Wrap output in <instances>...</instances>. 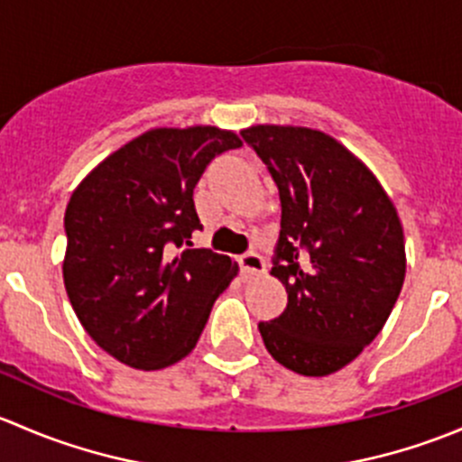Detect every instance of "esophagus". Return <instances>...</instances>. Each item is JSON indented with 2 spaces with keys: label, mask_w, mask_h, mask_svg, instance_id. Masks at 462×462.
Wrapping results in <instances>:
<instances>
[{
  "label": "esophagus",
  "mask_w": 462,
  "mask_h": 462,
  "mask_svg": "<svg viewBox=\"0 0 462 462\" xmlns=\"http://www.w3.org/2000/svg\"><path fill=\"white\" fill-rule=\"evenodd\" d=\"M239 263H241V270H244L245 274H261V273H265V261L257 253H245L244 257L239 259Z\"/></svg>",
  "instance_id": "obj_1"
}]
</instances>
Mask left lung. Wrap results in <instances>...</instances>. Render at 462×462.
I'll list each match as a JSON object with an SVG mask.
<instances>
[{
  "label": "left lung",
  "instance_id": "1",
  "mask_svg": "<svg viewBox=\"0 0 462 462\" xmlns=\"http://www.w3.org/2000/svg\"><path fill=\"white\" fill-rule=\"evenodd\" d=\"M241 134L282 199L270 274L286 286L288 306L259 321V333L286 369L330 375L374 342L402 291L398 209L374 171L319 129L253 125Z\"/></svg>",
  "mask_w": 462,
  "mask_h": 462
}]
</instances>
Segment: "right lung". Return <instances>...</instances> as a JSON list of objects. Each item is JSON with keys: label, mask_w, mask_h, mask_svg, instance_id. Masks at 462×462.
Wrapping results in <instances>:
<instances>
[{"label": "right lung", "mask_w": 462, "mask_h": 462, "mask_svg": "<svg viewBox=\"0 0 462 462\" xmlns=\"http://www.w3.org/2000/svg\"><path fill=\"white\" fill-rule=\"evenodd\" d=\"M241 144L212 125L149 129L73 189L64 288L93 342L123 365L158 371L183 360L239 273L226 254L174 250L201 230L192 194L208 162Z\"/></svg>", "instance_id": "right-lung-1"}]
</instances>
